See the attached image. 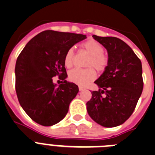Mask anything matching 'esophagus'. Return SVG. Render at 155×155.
Wrapping results in <instances>:
<instances>
[{
	"label": "esophagus",
	"mask_w": 155,
	"mask_h": 155,
	"mask_svg": "<svg viewBox=\"0 0 155 155\" xmlns=\"http://www.w3.org/2000/svg\"><path fill=\"white\" fill-rule=\"evenodd\" d=\"M78 88H79V91H81L84 90L85 87H82V86H79Z\"/></svg>",
	"instance_id": "1"
}]
</instances>
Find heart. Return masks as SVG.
Segmentation results:
<instances>
[{
	"label": "heart",
	"instance_id": "1",
	"mask_svg": "<svg viewBox=\"0 0 155 155\" xmlns=\"http://www.w3.org/2000/svg\"><path fill=\"white\" fill-rule=\"evenodd\" d=\"M81 48L88 55L85 61V67L90 68L84 69L75 68L68 74V79L73 83L79 85H85L94 80L96 78L95 68L97 71H104L108 64V58L104 54V48L98 41L94 39L87 40L81 45ZM74 62V52L73 48H70L66 52L64 63L66 68H71Z\"/></svg>",
	"mask_w": 155,
	"mask_h": 155
}]
</instances>
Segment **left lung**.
<instances>
[{
  "instance_id": "8db88e82",
  "label": "left lung",
  "mask_w": 155,
  "mask_h": 155,
  "mask_svg": "<svg viewBox=\"0 0 155 155\" xmlns=\"http://www.w3.org/2000/svg\"><path fill=\"white\" fill-rule=\"evenodd\" d=\"M107 49L108 64L94 83L87 110L96 123L106 127L122 124L132 114L142 93V65L133 50L114 37L93 35Z\"/></svg>"
}]
</instances>
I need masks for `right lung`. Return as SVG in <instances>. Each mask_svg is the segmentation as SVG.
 Here are the masks:
<instances>
[{
  "instance_id": "obj_1",
  "label": "right lung",
  "mask_w": 155,
  "mask_h": 155,
  "mask_svg": "<svg viewBox=\"0 0 155 155\" xmlns=\"http://www.w3.org/2000/svg\"><path fill=\"white\" fill-rule=\"evenodd\" d=\"M87 38L79 34L48 30L28 42L15 65V89L18 101L28 116L43 126H52L66 116L78 87L68 82L64 63L66 52ZM62 84L57 87L53 77Z\"/></svg>"
}]
</instances>
